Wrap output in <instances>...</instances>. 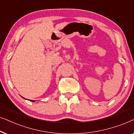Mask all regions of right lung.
<instances>
[{
  "label": "right lung",
  "mask_w": 134,
  "mask_h": 134,
  "mask_svg": "<svg viewBox=\"0 0 134 134\" xmlns=\"http://www.w3.org/2000/svg\"><path fill=\"white\" fill-rule=\"evenodd\" d=\"M23 98H24V97H23ZM30 101H31V102H34V100H30Z\"/></svg>",
  "instance_id": "add662e5"
}]
</instances>
